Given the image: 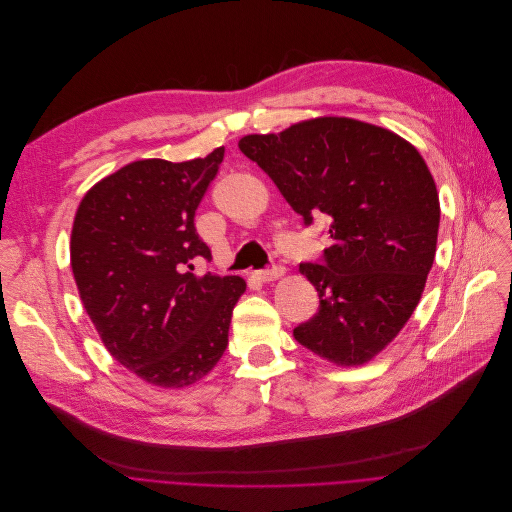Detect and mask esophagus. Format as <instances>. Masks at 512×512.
Wrapping results in <instances>:
<instances>
[{
	"mask_svg": "<svg viewBox=\"0 0 512 512\" xmlns=\"http://www.w3.org/2000/svg\"><path fill=\"white\" fill-rule=\"evenodd\" d=\"M284 274V268H272V270H256L254 278L260 282H272Z\"/></svg>",
	"mask_w": 512,
	"mask_h": 512,
	"instance_id": "1",
	"label": "esophagus"
}]
</instances>
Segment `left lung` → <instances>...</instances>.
I'll use <instances>...</instances> for the list:
<instances>
[{
	"mask_svg": "<svg viewBox=\"0 0 512 512\" xmlns=\"http://www.w3.org/2000/svg\"><path fill=\"white\" fill-rule=\"evenodd\" d=\"M238 147L306 226L331 220L323 264L298 268L321 306L294 339L341 367L371 361L414 315L434 264L440 199L424 157L393 131L347 117L246 135Z\"/></svg>",
	"mask_w": 512,
	"mask_h": 512,
	"instance_id": "8db88e82",
	"label": "left lung"
}]
</instances>
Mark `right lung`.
Masks as SVG:
<instances>
[{"label": "right lung", "instance_id": "right-lung-1", "mask_svg": "<svg viewBox=\"0 0 512 512\" xmlns=\"http://www.w3.org/2000/svg\"><path fill=\"white\" fill-rule=\"evenodd\" d=\"M224 147L183 163L133 161L82 197L70 266L84 311L107 351L157 387L206 377L228 347L240 276H195L191 260L212 252L195 232V210Z\"/></svg>", "mask_w": 512, "mask_h": 512}]
</instances>
